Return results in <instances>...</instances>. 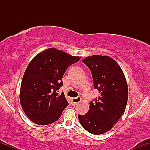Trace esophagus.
I'll return each mask as SVG.
<instances>
[{"label": "esophagus", "instance_id": "obj_1", "mask_svg": "<svg viewBox=\"0 0 150 150\" xmlns=\"http://www.w3.org/2000/svg\"><path fill=\"white\" fill-rule=\"evenodd\" d=\"M80 101H81L80 97H77L76 98H73V99H72V104H73V106H75V105H77L79 102H80Z\"/></svg>", "mask_w": 150, "mask_h": 150}]
</instances>
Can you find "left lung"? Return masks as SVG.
Segmentation results:
<instances>
[{"instance_id":"8db88e82","label":"left lung","mask_w":150,"mask_h":150,"mask_svg":"<svg viewBox=\"0 0 150 150\" xmlns=\"http://www.w3.org/2000/svg\"><path fill=\"white\" fill-rule=\"evenodd\" d=\"M82 62L90 70L94 88L100 96L90 101L88 112L78 115V119L87 131L100 135L111 130L124 113L128 85L121 68L113 58L94 55Z\"/></svg>"}]
</instances>
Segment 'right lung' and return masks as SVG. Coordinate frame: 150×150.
<instances>
[{"mask_svg":"<svg viewBox=\"0 0 150 150\" xmlns=\"http://www.w3.org/2000/svg\"><path fill=\"white\" fill-rule=\"evenodd\" d=\"M80 60L78 56L54 49H46L31 61L20 87V104L27 117L38 125H48L59 119L68 102L58 94L67 68Z\"/></svg>","mask_w":150,"mask_h":150,"instance_id":"obj_1","label":"right lung"}]
</instances>
